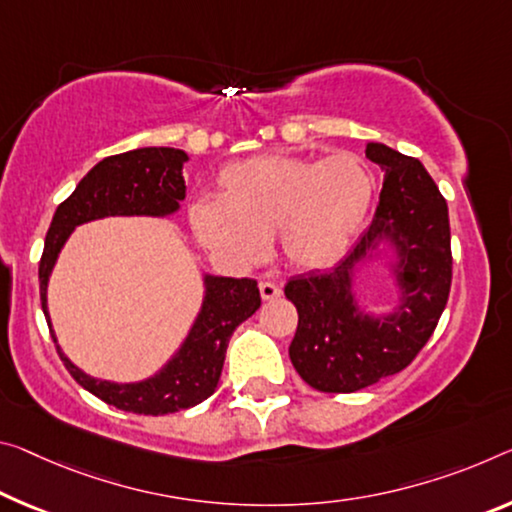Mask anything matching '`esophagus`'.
I'll return each instance as SVG.
<instances>
[{
	"label": "esophagus",
	"instance_id": "obj_1",
	"mask_svg": "<svg viewBox=\"0 0 512 512\" xmlns=\"http://www.w3.org/2000/svg\"><path fill=\"white\" fill-rule=\"evenodd\" d=\"M280 294H282V289L275 285V282H271V280L259 282V296H262V300H275V298H280Z\"/></svg>",
	"mask_w": 512,
	"mask_h": 512
}]
</instances>
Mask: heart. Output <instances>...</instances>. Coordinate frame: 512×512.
<instances>
[{
    "instance_id": "obj_1",
    "label": "heart",
    "mask_w": 512,
    "mask_h": 512,
    "mask_svg": "<svg viewBox=\"0 0 512 512\" xmlns=\"http://www.w3.org/2000/svg\"><path fill=\"white\" fill-rule=\"evenodd\" d=\"M371 200V170L351 152L257 154L225 166L216 202H193L189 221L202 246L230 262H255L273 239L287 262L321 269L346 253Z\"/></svg>"
}]
</instances>
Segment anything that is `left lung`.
Returning a JSON list of instances; mask_svg holds the SVG:
<instances>
[{"mask_svg":"<svg viewBox=\"0 0 512 512\" xmlns=\"http://www.w3.org/2000/svg\"><path fill=\"white\" fill-rule=\"evenodd\" d=\"M385 180L371 225L339 266L291 278L298 328L289 358L307 385L348 394L394 376L431 339L451 289L449 209L419 159L367 143ZM383 265L397 291L389 311L359 303V273Z\"/></svg>","mask_w":512,"mask_h":512,"instance_id":"left-lung-1","label":"left lung"}]
</instances>
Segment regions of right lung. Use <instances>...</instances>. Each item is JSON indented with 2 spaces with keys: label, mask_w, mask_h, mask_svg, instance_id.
<instances>
[{
  "label": "right lung",
  "mask_w": 512,
  "mask_h": 512,
  "mask_svg": "<svg viewBox=\"0 0 512 512\" xmlns=\"http://www.w3.org/2000/svg\"><path fill=\"white\" fill-rule=\"evenodd\" d=\"M186 161L189 154L177 148H136L102 159L88 170L72 196L56 207L38 266L40 305L70 376L97 399L136 415H168L193 408L214 394L234 328L262 305L257 282L202 273V303L189 335L164 367L136 383L88 376L61 351L47 310V287L56 259L75 227L109 216L166 218L180 212L186 196L182 177Z\"/></svg>",
  "instance_id": "add662e5"
}]
</instances>
